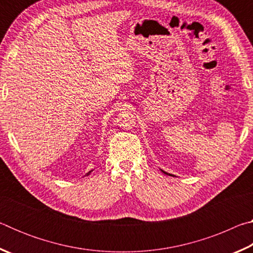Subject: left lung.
<instances>
[{
	"label": "left lung",
	"instance_id": "8db88e82",
	"mask_svg": "<svg viewBox=\"0 0 253 253\" xmlns=\"http://www.w3.org/2000/svg\"><path fill=\"white\" fill-rule=\"evenodd\" d=\"M165 173V172H164ZM165 174H168V173H165ZM169 175H170V174H169Z\"/></svg>",
	"mask_w": 253,
	"mask_h": 253
}]
</instances>
